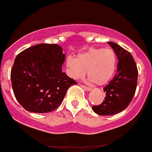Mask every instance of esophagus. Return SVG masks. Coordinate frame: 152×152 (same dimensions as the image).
Segmentation results:
<instances>
[{"instance_id":"1","label":"esophagus","mask_w":152,"mask_h":152,"mask_svg":"<svg viewBox=\"0 0 152 152\" xmlns=\"http://www.w3.org/2000/svg\"><path fill=\"white\" fill-rule=\"evenodd\" d=\"M81 86H82V88H84V89H86L87 91H91V90H92V88H89V87H87V86H84V85H81Z\"/></svg>"}]
</instances>
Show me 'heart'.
<instances>
[{
    "instance_id": "1",
    "label": "heart",
    "mask_w": 152,
    "mask_h": 152,
    "mask_svg": "<svg viewBox=\"0 0 152 152\" xmlns=\"http://www.w3.org/2000/svg\"><path fill=\"white\" fill-rule=\"evenodd\" d=\"M116 56L110 49L92 48L80 53L75 58L68 56L66 58V72L73 79L82 78L86 71L89 80L97 85L110 81L116 68Z\"/></svg>"
}]
</instances>
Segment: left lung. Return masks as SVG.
Here are the masks:
<instances>
[{
  "label": "left lung",
  "mask_w": 152,
  "mask_h": 152,
  "mask_svg": "<svg viewBox=\"0 0 152 152\" xmlns=\"http://www.w3.org/2000/svg\"><path fill=\"white\" fill-rule=\"evenodd\" d=\"M119 60L115 77L103 88L106 96L101 104L93 106L94 112L101 116H110L122 112L129 105L138 80V69L130 52L118 44L108 42Z\"/></svg>",
  "instance_id": "obj_1"
}]
</instances>
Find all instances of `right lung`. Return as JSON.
<instances>
[{
    "instance_id": "right-lung-1",
    "label": "right lung",
    "mask_w": 152,
    "mask_h": 152,
    "mask_svg": "<svg viewBox=\"0 0 152 152\" xmlns=\"http://www.w3.org/2000/svg\"><path fill=\"white\" fill-rule=\"evenodd\" d=\"M65 59L57 44H39L17 55L10 79L16 99L26 110L44 113L61 105L70 86L77 82L62 72Z\"/></svg>"
}]
</instances>
